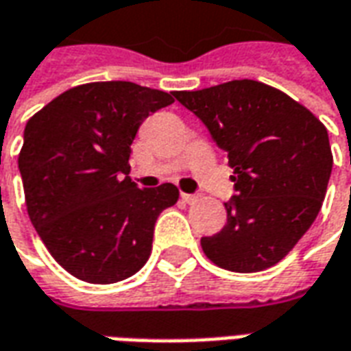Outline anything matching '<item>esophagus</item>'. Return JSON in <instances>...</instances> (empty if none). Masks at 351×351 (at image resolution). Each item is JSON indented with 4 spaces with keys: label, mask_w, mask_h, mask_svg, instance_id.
Returning a JSON list of instances; mask_svg holds the SVG:
<instances>
[{
    "label": "esophagus",
    "mask_w": 351,
    "mask_h": 351,
    "mask_svg": "<svg viewBox=\"0 0 351 351\" xmlns=\"http://www.w3.org/2000/svg\"><path fill=\"white\" fill-rule=\"evenodd\" d=\"M180 197H182L184 203H195V201H197V195H195V193H182Z\"/></svg>",
    "instance_id": "obj_1"
}]
</instances>
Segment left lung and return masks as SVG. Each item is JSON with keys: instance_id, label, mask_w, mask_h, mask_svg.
<instances>
[{"instance_id": "left-lung-1", "label": "left lung", "mask_w": 351, "mask_h": 351, "mask_svg": "<svg viewBox=\"0 0 351 351\" xmlns=\"http://www.w3.org/2000/svg\"><path fill=\"white\" fill-rule=\"evenodd\" d=\"M173 95L205 123L235 171L228 223L201 239L206 258L235 272L276 265L322 208L332 169L325 125L289 95L258 80Z\"/></svg>"}]
</instances>
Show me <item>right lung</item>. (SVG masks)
<instances>
[{
	"label": "right lung",
	"instance_id": "right-lung-1",
	"mask_svg": "<svg viewBox=\"0 0 351 351\" xmlns=\"http://www.w3.org/2000/svg\"><path fill=\"white\" fill-rule=\"evenodd\" d=\"M175 95L110 80L71 88L29 118L19 169L29 220L52 258L90 284L130 278L150 258L175 184L131 182V143Z\"/></svg>",
	"mask_w": 351,
	"mask_h": 351
}]
</instances>
